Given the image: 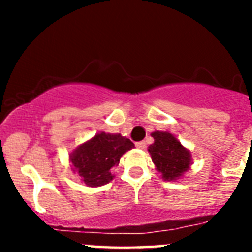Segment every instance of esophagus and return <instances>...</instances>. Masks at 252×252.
<instances>
[{
  "label": "esophagus",
  "instance_id": "34e87169",
  "mask_svg": "<svg viewBox=\"0 0 252 252\" xmlns=\"http://www.w3.org/2000/svg\"><path fill=\"white\" fill-rule=\"evenodd\" d=\"M136 148L140 149V150H144V149L146 148V144L145 141H140V142H136Z\"/></svg>",
  "mask_w": 252,
  "mask_h": 252
}]
</instances>
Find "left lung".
Masks as SVG:
<instances>
[{
	"mask_svg": "<svg viewBox=\"0 0 252 252\" xmlns=\"http://www.w3.org/2000/svg\"><path fill=\"white\" fill-rule=\"evenodd\" d=\"M151 136L154 142L149 146L148 151L155 169L164 180L174 182L180 179L192 165L190 151L168 131H154Z\"/></svg>",
	"mask_w": 252,
	"mask_h": 252,
	"instance_id": "1",
	"label": "left lung"
}]
</instances>
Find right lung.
Here are the masks:
<instances>
[{"mask_svg": "<svg viewBox=\"0 0 252 252\" xmlns=\"http://www.w3.org/2000/svg\"><path fill=\"white\" fill-rule=\"evenodd\" d=\"M133 148L132 142L121 133L101 131L69 154L70 169L88 187L104 186L115 177L112 171L122 155Z\"/></svg>", "mask_w": 252, "mask_h": 252, "instance_id": "1", "label": "right lung"}]
</instances>
